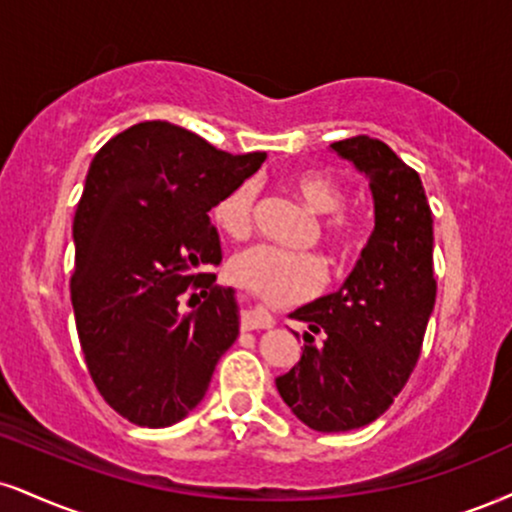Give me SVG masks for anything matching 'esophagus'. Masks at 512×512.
<instances>
[{
	"mask_svg": "<svg viewBox=\"0 0 512 512\" xmlns=\"http://www.w3.org/2000/svg\"><path fill=\"white\" fill-rule=\"evenodd\" d=\"M272 326H274V317L269 315L267 310H262V307H255V310H248L243 315V329L245 331L272 329Z\"/></svg>",
	"mask_w": 512,
	"mask_h": 512,
	"instance_id": "1",
	"label": "esophagus"
}]
</instances>
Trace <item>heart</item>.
Returning <instances> with one entry per match:
<instances>
[{
	"instance_id": "obj_1",
	"label": "heart",
	"mask_w": 512,
	"mask_h": 512,
	"mask_svg": "<svg viewBox=\"0 0 512 512\" xmlns=\"http://www.w3.org/2000/svg\"><path fill=\"white\" fill-rule=\"evenodd\" d=\"M286 186L315 214H334L346 200L341 188L322 171H293L286 178ZM255 202V183H238L226 190L212 207L214 224L226 236L236 240L248 238L255 226ZM322 238L334 252V260L343 262L360 245V226L343 214H334V217L324 219ZM229 276L267 303L286 305L315 295L326 281V267L322 257L315 252L283 250L276 245H252L248 250H240L229 262Z\"/></svg>"
}]
</instances>
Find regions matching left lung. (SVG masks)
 Masks as SVG:
<instances>
[{
  "instance_id": "8db88e82",
  "label": "left lung",
  "mask_w": 512,
  "mask_h": 512,
  "mask_svg": "<svg viewBox=\"0 0 512 512\" xmlns=\"http://www.w3.org/2000/svg\"><path fill=\"white\" fill-rule=\"evenodd\" d=\"M331 150L369 181L374 231L346 283L293 312L310 331L300 360L276 377L293 415L324 434L360 429L391 408L420 360L436 303L434 221L420 174L369 135Z\"/></svg>"
}]
</instances>
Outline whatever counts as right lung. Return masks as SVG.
Listing matches in <instances>:
<instances>
[{
	"instance_id": "right-lung-1",
	"label": "right lung",
	"mask_w": 512,
	"mask_h": 512,
	"mask_svg": "<svg viewBox=\"0 0 512 512\" xmlns=\"http://www.w3.org/2000/svg\"><path fill=\"white\" fill-rule=\"evenodd\" d=\"M264 157L229 155L169 121H143L92 159L73 217L71 303L97 391L138 427L181 422L238 338L236 291L205 274L221 262L209 209ZM190 285L206 300L186 316L180 298Z\"/></svg>"
}]
</instances>
